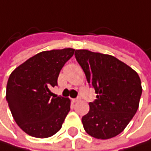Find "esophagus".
Wrapping results in <instances>:
<instances>
[{"label": "esophagus", "mask_w": 151, "mask_h": 151, "mask_svg": "<svg viewBox=\"0 0 151 151\" xmlns=\"http://www.w3.org/2000/svg\"><path fill=\"white\" fill-rule=\"evenodd\" d=\"M78 101H79V98H74V99H72L73 103H77Z\"/></svg>", "instance_id": "1"}]
</instances>
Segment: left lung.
<instances>
[{
	"label": "left lung",
	"instance_id": "obj_1",
	"mask_svg": "<svg viewBox=\"0 0 151 151\" xmlns=\"http://www.w3.org/2000/svg\"><path fill=\"white\" fill-rule=\"evenodd\" d=\"M76 61L88 84L97 93L83 116L85 131L92 137L107 139L120 134L133 118L142 93L139 75L116 58L76 49Z\"/></svg>",
	"mask_w": 151,
	"mask_h": 151
}]
</instances>
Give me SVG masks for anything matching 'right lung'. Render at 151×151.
Listing matches in <instances>:
<instances>
[{"label":"right lung","mask_w":151,"mask_h":151,"mask_svg":"<svg viewBox=\"0 0 151 151\" xmlns=\"http://www.w3.org/2000/svg\"><path fill=\"white\" fill-rule=\"evenodd\" d=\"M74 52V48L40 52L11 74L6 100L16 123L27 134L43 139L61 129L70 111V100L57 95L51 97L50 89L58 86L60 70Z\"/></svg>","instance_id":"add662e5"}]
</instances>
